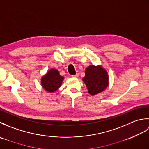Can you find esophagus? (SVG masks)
I'll return each mask as SVG.
<instances>
[{
    "label": "esophagus",
    "instance_id": "34e87169",
    "mask_svg": "<svg viewBox=\"0 0 149 149\" xmlns=\"http://www.w3.org/2000/svg\"><path fill=\"white\" fill-rule=\"evenodd\" d=\"M79 76V73H77V74H76L75 75H72V77H78Z\"/></svg>",
    "mask_w": 149,
    "mask_h": 149
}]
</instances>
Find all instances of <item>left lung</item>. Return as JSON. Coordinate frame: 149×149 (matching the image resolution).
<instances>
[{"label":"left lung","mask_w":149,"mask_h":149,"mask_svg":"<svg viewBox=\"0 0 149 149\" xmlns=\"http://www.w3.org/2000/svg\"><path fill=\"white\" fill-rule=\"evenodd\" d=\"M83 81L91 95L102 92L108 86V75L101 66L91 65L85 70Z\"/></svg>","instance_id":"obj_1"}]
</instances>
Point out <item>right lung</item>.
<instances>
[{"mask_svg": "<svg viewBox=\"0 0 149 149\" xmlns=\"http://www.w3.org/2000/svg\"><path fill=\"white\" fill-rule=\"evenodd\" d=\"M63 77L59 75L56 69L50 70L42 79V84L44 89L49 92H54L61 86Z\"/></svg>", "mask_w": 149, "mask_h": 149, "instance_id": "obj_1", "label": "right lung"}]
</instances>
